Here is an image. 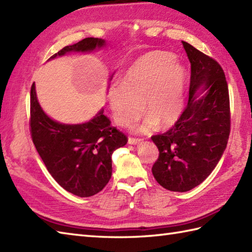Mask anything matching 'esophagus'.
<instances>
[{
	"instance_id": "esophagus-1",
	"label": "esophagus",
	"mask_w": 252,
	"mask_h": 252,
	"mask_svg": "<svg viewBox=\"0 0 252 252\" xmlns=\"http://www.w3.org/2000/svg\"><path fill=\"white\" fill-rule=\"evenodd\" d=\"M142 141H143L142 138H138V137L129 136V138H127V142H129V144H132V145H136V144L141 143Z\"/></svg>"
}]
</instances>
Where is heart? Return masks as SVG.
<instances>
[{
    "label": "heart",
    "mask_w": 252,
    "mask_h": 252,
    "mask_svg": "<svg viewBox=\"0 0 252 252\" xmlns=\"http://www.w3.org/2000/svg\"><path fill=\"white\" fill-rule=\"evenodd\" d=\"M168 52L145 53L132 63L122 77L121 84L112 85L108 98L116 121L129 126L143 110L146 116L134 130L146 132L160 122L171 126L183 110L186 72ZM142 105H140V103Z\"/></svg>",
    "instance_id": "b5f03b06"
}]
</instances>
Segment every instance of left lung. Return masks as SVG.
Returning <instances> with one entry per match:
<instances>
[{
  "instance_id": "8db88e82",
  "label": "left lung",
  "mask_w": 252,
  "mask_h": 252,
  "mask_svg": "<svg viewBox=\"0 0 252 252\" xmlns=\"http://www.w3.org/2000/svg\"><path fill=\"white\" fill-rule=\"evenodd\" d=\"M182 44L190 62L189 101L171 129L152 136L159 151L153 174L172 191L189 190L210 175L231 132L228 87L221 65L187 42Z\"/></svg>"
}]
</instances>
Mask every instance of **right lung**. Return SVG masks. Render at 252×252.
<instances>
[{
    "mask_svg": "<svg viewBox=\"0 0 252 252\" xmlns=\"http://www.w3.org/2000/svg\"><path fill=\"white\" fill-rule=\"evenodd\" d=\"M104 40L85 37L67 45L51 58L67 52L93 51ZM100 110L92 120L82 125H63L52 120L36 99L34 83L30 92V134L45 167L63 189L79 197L97 194L111 178V156L125 146L127 137L110 125Z\"/></svg>",
    "mask_w": 252,
    "mask_h": 252,
    "instance_id": "1",
    "label": "right lung"
}]
</instances>
